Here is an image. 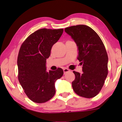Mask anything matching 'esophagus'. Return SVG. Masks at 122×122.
<instances>
[{"mask_svg":"<svg viewBox=\"0 0 122 122\" xmlns=\"http://www.w3.org/2000/svg\"><path fill=\"white\" fill-rule=\"evenodd\" d=\"M63 72H64V73H67V72H69V71H70L69 69H67V68H64L63 69Z\"/></svg>","mask_w":122,"mask_h":122,"instance_id":"34e87169","label":"esophagus"}]
</instances>
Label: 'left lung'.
Here are the masks:
<instances>
[{
	"label": "left lung",
	"instance_id": "left-lung-1",
	"mask_svg": "<svg viewBox=\"0 0 122 122\" xmlns=\"http://www.w3.org/2000/svg\"><path fill=\"white\" fill-rule=\"evenodd\" d=\"M65 30L77 45V59L83 66L82 73L73 71V90L81 97H94L102 88L108 73V57L104 45L96 32L88 26H73Z\"/></svg>",
	"mask_w": 122,
	"mask_h": 122
}]
</instances>
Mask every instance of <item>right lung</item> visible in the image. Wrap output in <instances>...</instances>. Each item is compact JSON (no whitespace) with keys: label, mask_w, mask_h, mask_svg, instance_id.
<instances>
[{"label":"right lung","mask_w":122,"mask_h":122,"mask_svg":"<svg viewBox=\"0 0 122 122\" xmlns=\"http://www.w3.org/2000/svg\"><path fill=\"white\" fill-rule=\"evenodd\" d=\"M63 29L42 28L33 33L22 43L18 56V80L33 102H47L55 94V82L63 74L62 69H46V60L53 45L59 40Z\"/></svg>","instance_id":"right-lung-1"}]
</instances>
